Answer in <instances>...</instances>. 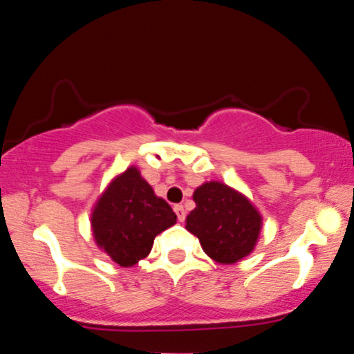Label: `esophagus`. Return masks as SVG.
Here are the masks:
<instances>
[{"label": "esophagus", "mask_w": 354, "mask_h": 354, "mask_svg": "<svg viewBox=\"0 0 354 354\" xmlns=\"http://www.w3.org/2000/svg\"><path fill=\"white\" fill-rule=\"evenodd\" d=\"M174 213H176V216H178V221H185V218H186V211H185V208H183V205H174Z\"/></svg>", "instance_id": "1"}]
</instances>
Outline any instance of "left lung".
<instances>
[{"instance_id":"8db88e82","label":"left lung","mask_w":354,"mask_h":354,"mask_svg":"<svg viewBox=\"0 0 354 354\" xmlns=\"http://www.w3.org/2000/svg\"><path fill=\"white\" fill-rule=\"evenodd\" d=\"M193 200L196 208L186 218V230L211 259L233 265L254 250L263 219L245 194L209 181L196 188Z\"/></svg>"}]
</instances>
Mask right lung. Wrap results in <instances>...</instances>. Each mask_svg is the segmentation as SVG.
<instances>
[{
  "mask_svg": "<svg viewBox=\"0 0 354 354\" xmlns=\"http://www.w3.org/2000/svg\"><path fill=\"white\" fill-rule=\"evenodd\" d=\"M174 223L171 206L154 194L136 166L109 183L91 213L96 245L123 268L146 258L156 234Z\"/></svg>",
  "mask_w": 354,
  "mask_h": 354,
  "instance_id": "right-lung-1",
  "label": "right lung"
}]
</instances>
